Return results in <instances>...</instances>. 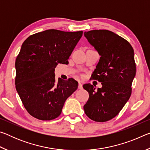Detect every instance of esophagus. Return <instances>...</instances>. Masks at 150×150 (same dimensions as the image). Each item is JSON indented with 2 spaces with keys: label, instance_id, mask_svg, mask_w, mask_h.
Wrapping results in <instances>:
<instances>
[{
  "label": "esophagus",
  "instance_id": "obj_1",
  "mask_svg": "<svg viewBox=\"0 0 150 150\" xmlns=\"http://www.w3.org/2000/svg\"><path fill=\"white\" fill-rule=\"evenodd\" d=\"M78 88H79V89H82V88H83V85H82V84H81V83H80V82H79Z\"/></svg>",
  "mask_w": 150,
  "mask_h": 150
}]
</instances>
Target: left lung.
<instances>
[{
	"label": "left lung",
	"mask_w": 150,
	"mask_h": 150,
	"mask_svg": "<svg viewBox=\"0 0 150 150\" xmlns=\"http://www.w3.org/2000/svg\"><path fill=\"white\" fill-rule=\"evenodd\" d=\"M84 34L100 55L91 78L103 87L95 91L90 83L83 86L89 94L83 108L91 120L103 122L118 115L130 97L136 72L134 50L126 40L107 30H91Z\"/></svg>",
	"instance_id": "8db88e82"
}]
</instances>
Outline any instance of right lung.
<instances>
[{"label":"right lung","mask_w":150,"mask_h":150,"mask_svg":"<svg viewBox=\"0 0 150 150\" xmlns=\"http://www.w3.org/2000/svg\"><path fill=\"white\" fill-rule=\"evenodd\" d=\"M83 33L51 29L30 35L22 44L15 62V85L24 108L33 117L56 118L67 98L77 89L74 79L57 81L54 71L59 63H69Z\"/></svg>","instance_id":"add662e5"}]
</instances>
